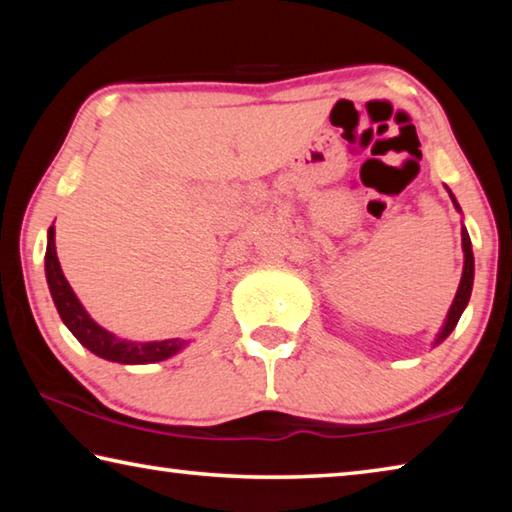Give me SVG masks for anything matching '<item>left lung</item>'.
<instances>
[{"instance_id":"left-lung-1","label":"left lung","mask_w":512,"mask_h":512,"mask_svg":"<svg viewBox=\"0 0 512 512\" xmlns=\"http://www.w3.org/2000/svg\"><path fill=\"white\" fill-rule=\"evenodd\" d=\"M454 201V196H452ZM454 205L458 207V203L454 201ZM463 253H465V266H463V277H461V284H458V291H456V298L452 302V309H449L447 314V320L443 325V332L438 334L436 343H440L443 339H447L449 334H452V329L456 327L458 318H461L463 309L467 302H470V296H472V282H474V255H472V241H470V235H467V230L463 228Z\"/></svg>"}]
</instances>
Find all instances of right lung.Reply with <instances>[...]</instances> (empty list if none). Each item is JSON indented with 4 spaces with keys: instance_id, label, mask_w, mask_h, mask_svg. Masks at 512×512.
Segmentation results:
<instances>
[{
    "instance_id": "1",
    "label": "right lung",
    "mask_w": 512,
    "mask_h": 512,
    "mask_svg": "<svg viewBox=\"0 0 512 512\" xmlns=\"http://www.w3.org/2000/svg\"><path fill=\"white\" fill-rule=\"evenodd\" d=\"M45 271L51 298L58 309L63 323L69 327L81 345H85L90 352L97 354L101 359L117 361V363H153L169 359L171 354L183 350L187 341L169 339V341H151V343H131L124 339H117L101 325L94 323L83 309L79 298L74 296L72 287H69L63 271H60L58 257H56V244H54V228H49V241H47V255H45Z\"/></svg>"
}]
</instances>
